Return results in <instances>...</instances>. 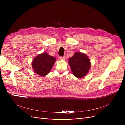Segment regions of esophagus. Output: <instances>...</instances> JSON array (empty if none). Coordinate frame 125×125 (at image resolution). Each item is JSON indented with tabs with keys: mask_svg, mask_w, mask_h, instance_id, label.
<instances>
[{
	"mask_svg": "<svg viewBox=\"0 0 125 125\" xmlns=\"http://www.w3.org/2000/svg\"><path fill=\"white\" fill-rule=\"evenodd\" d=\"M59 59H60V60H65V56L60 57H59Z\"/></svg>",
	"mask_w": 125,
	"mask_h": 125,
	"instance_id": "34e87169",
	"label": "esophagus"
}]
</instances>
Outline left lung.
Listing matches in <instances>:
<instances>
[{
    "instance_id": "8db88e82",
    "label": "left lung",
    "mask_w": 125,
    "mask_h": 125,
    "mask_svg": "<svg viewBox=\"0 0 125 125\" xmlns=\"http://www.w3.org/2000/svg\"><path fill=\"white\" fill-rule=\"evenodd\" d=\"M73 74L78 78H83L88 73L91 66L90 59L86 54L76 52L68 60Z\"/></svg>"
}]
</instances>
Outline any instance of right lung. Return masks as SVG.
I'll return each instance as SVG.
<instances>
[{"label":"right lung","mask_w":125,"mask_h":125,"mask_svg":"<svg viewBox=\"0 0 125 125\" xmlns=\"http://www.w3.org/2000/svg\"><path fill=\"white\" fill-rule=\"evenodd\" d=\"M56 59L47 52H43L36 56L32 62V67L35 73L38 75L45 76L52 69Z\"/></svg>","instance_id":"right-lung-1"}]
</instances>
